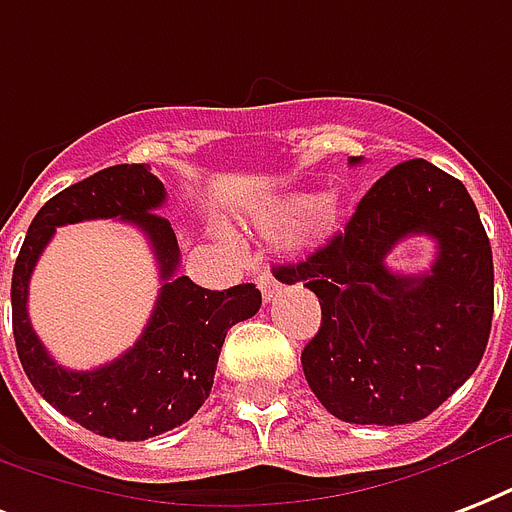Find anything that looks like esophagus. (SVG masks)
Wrapping results in <instances>:
<instances>
[{
	"label": "esophagus",
	"instance_id": "1",
	"mask_svg": "<svg viewBox=\"0 0 512 512\" xmlns=\"http://www.w3.org/2000/svg\"><path fill=\"white\" fill-rule=\"evenodd\" d=\"M255 282H257V287H260V292H263L265 303H271V300L276 298V292H279V282H276V279H273L268 271L257 273Z\"/></svg>",
	"mask_w": 512,
	"mask_h": 512
}]
</instances>
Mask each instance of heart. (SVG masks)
<instances>
[{"label":"heart","instance_id":"heart-1","mask_svg":"<svg viewBox=\"0 0 512 512\" xmlns=\"http://www.w3.org/2000/svg\"><path fill=\"white\" fill-rule=\"evenodd\" d=\"M300 241L306 247H319L333 239L343 220V201L338 195H322L317 201H308L303 195H290L273 206V212L265 220V228L282 230L300 220Z\"/></svg>","mask_w":512,"mask_h":512}]
</instances>
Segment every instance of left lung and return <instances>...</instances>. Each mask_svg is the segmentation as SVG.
Masks as SVG:
<instances>
[{"mask_svg": "<svg viewBox=\"0 0 512 512\" xmlns=\"http://www.w3.org/2000/svg\"><path fill=\"white\" fill-rule=\"evenodd\" d=\"M408 235L439 244L429 272L385 268V255ZM273 273L319 298L322 327L300 362L319 403L349 424L424 419L473 376L489 343V236L467 187L424 158L386 171L343 233Z\"/></svg>", "mask_w": 512, "mask_h": 512, "instance_id": "obj_1", "label": "left lung"}]
</instances>
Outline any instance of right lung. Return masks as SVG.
Wrapping results in <instances>:
<instances>
[{
	"label": "right lung",
	"mask_w": 512,
	"mask_h": 512,
	"mask_svg": "<svg viewBox=\"0 0 512 512\" xmlns=\"http://www.w3.org/2000/svg\"><path fill=\"white\" fill-rule=\"evenodd\" d=\"M166 187L147 163H120L53 195L31 220L13 268V335L31 386L53 408L96 435L147 440L193 419L212 392L225 335L255 317L263 303L255 284L204 290L177 276L179 244L171 222L155 212ZM83 219H126L151 241L162 292L140 341L96 371L61 369L30 330L28 279L58 224Z\"/></svg>",
	"instance_id": "1"
}]
</instances>
